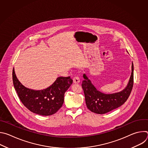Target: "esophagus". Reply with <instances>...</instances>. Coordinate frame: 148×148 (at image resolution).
<instances>
[{"label":"esophagus","mask_w":148,"mask_h":148,"mask_svg":"<svg viewBox=\"0 0 148 148\" xmlns=\"http://www.w3.org/2000/svg\"><path fill=\"white\" fill-rule=\"evenodd\" d=\"M79 82H80V79L78 76H75L73 78V82L74 84H78L79 83Z\"/></svg>","instance_id":"1"}]
</instances>
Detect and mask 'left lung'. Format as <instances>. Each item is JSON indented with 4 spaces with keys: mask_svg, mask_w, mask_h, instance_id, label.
Segmentation results:
<instances>
[{
    "mask_svg": "<svg viewBox=\"0 0 148 148\" xmlns=\"http://www.w3.org/2000/svg\"><path fill=\"white\" fill-rule=\"evenodd\" d=\"M83 77L84 79L82 82V88L88 109L95 114H106L121 107L130 95L134 84L133 62L128 84L122 91L110 94L102 93L97 90L85 74H83Z\"/></svg>",
    "mask_w": 148,
    "mask_h": 148,
    "instance_id": "obj_1",
    "label": "left lung"
}]
</instances>
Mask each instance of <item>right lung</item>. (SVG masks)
I'll use <instances>...</instances> for the list:
<instances>
[{
  "label": "right lung",
  "instance_id": "right-lung-1",
  "mask_svg": "<svg viewBox=\"0 0 148 148\" xmlns=\"http://www.w3.org/2000/svg\"><path fill=\"white\" fill-rule=\"evenodd\" d=\"M12 77L14 87L23 104L31 112L43 116L53 115L59 110L64 102V94L73 83L70 77H60L47 88L34 90L20 83L14 69Z\"/></svg>",
  "mask_w": 148,
  "mask_h": 148
}]
</instances>
